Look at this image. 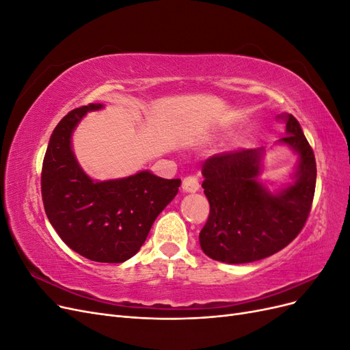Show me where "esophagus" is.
<instances>
[{"label":"esophagus","instance_id":"obj_1","mask_svg":"<svg viewBox=\"0 0 350 350\" xmlns=\"http://www.w3.org/2000/svg\"><path fill=\"white\" fill-rule=\"evenodd\" d=\"M200 184H198V179L196 176H187L184 178L183 181V191L184 193H196L198 191Z\"/></svg>","mask_w":350,"mask_h":350}]
</instances>
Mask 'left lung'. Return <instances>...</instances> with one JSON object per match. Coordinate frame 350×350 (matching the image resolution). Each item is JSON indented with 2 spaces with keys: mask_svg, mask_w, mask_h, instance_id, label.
<instances>
[{
  "mask_svg": "<svg viewBox=\"0 0 350 350\" xmlns=\"http://www.w3.org/2000/svg\"><path fill=\"white\" fill-rule=\"evenodd\" d=\"M280 144L298 154L293 183L271 193L258 181L264 149H248L208 157L203 165V187L210 215L200 232L206 256L228 264L262 260L298 237L308 219L317 179L314 152L299 122L291 113Z\"/></svg>",
  "mask_w": 350,
  "mask_h": 350,
  "instance_id": "obj_1",
  "label": "left lung"
}]
</instances>
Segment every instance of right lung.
<instances>
[{
    "label": "right lung",
    "instance_id": "obj_1",
    "mask_svg": "<svg viewBox=\"0 0 350 350\" xmlns=\"http://www.w3.org/2000/svg\"><path fill=\"white\" fill-rule=\"evenodd\" d=\"M102 103L72 109L52 133L42 165V200L59 238L80 256L98 262H124L139 252L159 213L178 194L181 179L150 171L93 181L72 152L77 124Z\"/></svg>",
    "mask_w": 350,
    "mask_h": 350
}]
</instances>
